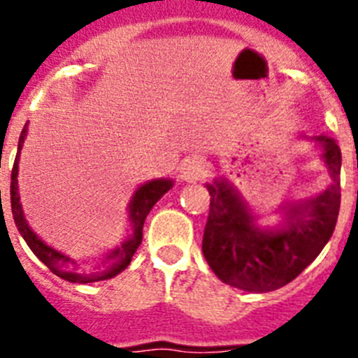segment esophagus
I'll return each mask as SVG.
<instances>
[{"instance_id": "34e87169", "label": "esophagus", "mask_w": 358, "mask_h": 358, "mask_svg": "<svg viewBox=\"0 0 358 358\" xmlns=\"http://www.w3.org/2000/svg\"><path fill=\"white\" fill-rule=\"evenodd\" d=\"M206 164L202 163V159H189L188 163L185 164V169H182V179L185 181H199L202 177L206 176Z\"/></svg>"}]
</instances>
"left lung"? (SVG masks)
Here are the masks:
<instances>
[{
    "label": "left lung",
    "mask_w": 358,
    "mask_h": 358,
    "mask_svg": "<svg viewBox=\"0 0 358 358\" xmlns=\"http://www.w3.org/2000/svg\"><path fill=\"white\" fill-rule=\"evenodd\" d=\"M322 148L331 185L310 201L290 206L285 224L260 229L235 188L208 185L210 215L202 252L218 280L248 292H271L308 267L331 238L341 208V148L330 136L312 138Z\"/></svg>",
    "instance_id": "8db88e82"
}]
</instances>
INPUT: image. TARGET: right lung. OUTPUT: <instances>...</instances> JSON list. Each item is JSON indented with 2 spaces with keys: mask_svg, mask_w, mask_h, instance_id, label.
Segmentation results:
<instances>
[{
  "mask_svg": "<svg viewBox=\"0 0 358 358\" xmlns=\"http://www.w3.org/2000/svg\"><path fill=\"white\" fill-rule=\"evenodd\" d=\"M27 131L28 125H24L23 132L19 136L17 156H15L10 176L12 215H14V222L15 226H17L19 233H21V236L24 238V242L28 243V248L31 249V252H34V255H36L53 274H57V276L62 278V280L71 281V283H93V281H102L109 280V278H115L116 274L122 273L123 268L131 264L136 249L140 248L141 240H143V224L148 211H150L152 208H154V204L172 188L173 182L170 181V179H154V181H148L147 185L140 186V188L136 189L134 197H132L131 204H129V218H131L132 224L131 236H129L122 245L113 249V251L103 258V262L100 265H94V267H80V265H77V262L71 260L69 256L62 255L61 251H57V249L50 248L48 243H44L43 240L28 227L27 220H24L23 208H21L17 194V163L19 154H21V148H23L24 143Z\"/></svg>",
  "mask_w": 358,
  "mask_h": 358,
  "instance_id": "add662e5",
  "label": "right lung"
}]
</instances>
